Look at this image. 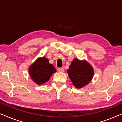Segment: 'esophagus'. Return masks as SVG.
<instances>
[{
    "instance_id": "34e87169",
    "label": "esophagus",
    "mask_w": 122,
    "mask_h": 122,
    "mask_svg": "<svg viewBox=\"0 0 122 122\" xmlns=\"http://www.w3.org/2000/svg\"><path fill=\"white\" fill-rule=\"evenodd\" d=\"M58 71L59 72H64V69H63V68H59L58 69Z\"/></svg>"
}]
</instances>
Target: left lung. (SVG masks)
<instances>
[{
    "label": "left lung",
    "mask_w": 122,
    "mask_h": 122,
    "mask_svg": "<svg viewBox=\"0 0 122 122\" xmlns=\"http://www.w3.org/2000/svg\"><path fill=\"white\" fill-rule=\"evenodd\" d=\"M67 72L73 85L76 88H81L87 85L92 79L94 70L86 61L73 59Z\"/></svg>",
    "instance_id": "8db88e82"
}]
</instances>
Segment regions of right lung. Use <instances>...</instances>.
Listing matches in <instances>:
<instances>
[{
	"label": "right lung",
	"mask_w": 122,
	"mask_h": 122,
	"mask_svg": "<svg viewBox=\"0 0 122 122\" xmlns=\"http://www.w3.org/2000/svg\"><path fill=\"white\" fill-rule=\"evenodd\" d=\"M53 65L50 64L44 56L39 58L29 68V76L36 84L41 85L48 81L53 73L56 72Z\"/></svg>",
	"instance_id": "obj_1"
}]
</instances>
